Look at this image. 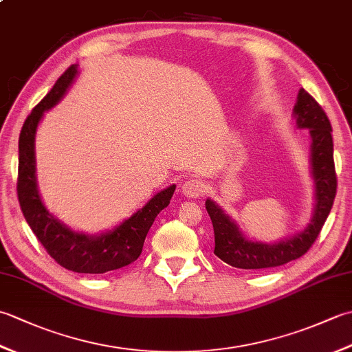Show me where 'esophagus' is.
Masks as SVG:
<instances>
[{
    "mask_svg": "<svg viewBox=\"0 0 352 352\" xmlns=\"http://www.w3.org/2000/svg\"><path fill=\"white\" fill-rule=\"evenodd\" d=\"M182 190L188 198H198L206 192V186L199 178H190V180L183 183Z\"/></svg>",
    "mask_w": 352,
    "mask_h": 352,
    "instance_id": "1",
    "label": "esophagus"
}]
</instances>
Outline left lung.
<instances>
[{"label":"left lung","instance_id":"1","mask_svg":"<svg viewBox=\"0 0 352 352\" xmlns=\"http://www.w3.org/2000/svg\"><path fill=\"white\" fill-rule=\"evenodd\" d=\"M294 110L298 126L307 129L311 136V170L316 184V208L311 223L302 233L275 245L250 242L241 234L236 223L212 199H207L206 208L214 231V254L230 266L266 269L300 258L315 243L331 212L338 190V175L333 159L330 119L318 101L304 89L298 94Z\"/></svg>","mask_w":352,"mask_h":352}]
</instances>
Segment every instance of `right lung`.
I'll return each instance as SVG.
<instances>
[{
	"label": "right lung",
	"mask_w": 352,
	"mask_h": 352,
	"mask_svg": "<svg viewBox=\"0 0 352 352\" xmlns=\"http://www.w3.org/2000/svg\"><path fill=\"white\" fill-rule=\"evenodd\" d=\"M77 76V65H71L51 91L32 110L19 134V164H18V199L21 210L37 241L50 256L65 269L80 274H104L133 263L142 254L145 237L155 216L174 195L175 184L157 193L145 207L124 221L121 226L107 233L91 237L65 227L50 214L42 204L36 184L34 134L43 111L60 101L66 89Z\"/></svg>",
	"instance_id": "obj_1"
}]
</instances>
